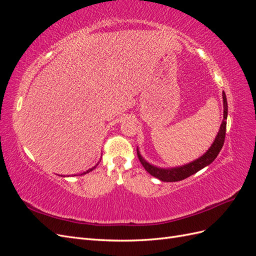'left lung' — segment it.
Masks as SVG:
<instances>
[{"label":"left lung","instance_id":"obj_1","mask_svg":"<svg viewBox=\"0 0 256 256\" xmlns=\"http://www.w3.org/2000/svg\"><path fill=\"white\" fill-rule=\"evenodd\" d=\"M223 96V106H224V114H223V122L220 126V130L218 132V136H216V140L214 141L210 148H209L205 154L202 157L196 159V161L191 162L189 164H186L180 168H159L150 164L148 162H146L142 156L136 150V154L138 160H140L141 164L143 168L154 177L158 178V180L162 182H178L182 180L184 178H187L194 173L198 172L200 170H202L206 166L210 164L216 158L218 154L220 152L222 146L224 144V140H226V118H228V100L226 92H222Z\"/></svg>","mask_w":256,"mask_h":256}]
</instances>
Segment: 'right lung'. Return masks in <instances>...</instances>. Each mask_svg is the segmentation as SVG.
<instances>
[{
    "label": "right lung",
    "instance_id": "obj_1",
    "mask_svg": "<svg viewBox=\"0 0 256 256\" xmlns=\"http://www.w3.org/2000/svg\"><path fill=\"white\" fill-rule=\"evenodd\" d=\"M96 166H94V168H90V170H88V171L86 172H84L83 174H86V173H88V172H90V171H92V170H94Z\"/></svg>",
    "mask_w": 256,
    "mask_h": 256
}]
</instances>
